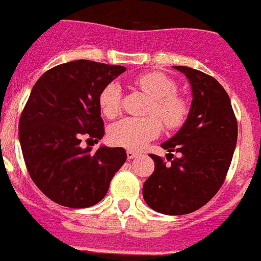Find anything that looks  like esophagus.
<instances>
[{"label":"esophagus","instance_id":"34e87169","mask_svg":"<svg viewBox=\"0 0 261 261\" xmlns=\"http://www.w3.org/2000/svg\"><path fill=\"white\" fill-rule=\"evenodd\" d=\"M138 156V153L137 152H134V150H131V149H128V150H127V157H128V159H134V157H137Z\"/></svg>","mask_w":261,"mask_h":261}]
</instances>
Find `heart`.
I'll return each instance as SVG.
<instances>
[{
  "mask_svg": "<svg viewBox=\"0 0 261 261\" xmlns=\"http://www.w3.org/2000/svg\"><path fill=\"white\" fill-rule=\"evenodd\" d=\"M134 86L152 98L149 112L156 113L168 127H178L184 123L188 107L184 98L175 94L176 85L164 73L146 72L134 79ZM122 91L117 83H109L99 94V107L107 117H113L120 109ZM157 116L123 117L109 128V138L113 144L127 149H142L152 139L162 134L163 124Z\"/></svg>",
  "mask_w": 261,
  "mask_h": 261,
  "instance_id": "b5f03b06",
  "label": "heart"
}]
</instances>
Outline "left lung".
Here are the masks:
<instances>
[{
    "mask_svg": "<svg viewBox=\"0 0 261 261\" xmlns=\"http://www.w3.org/2000/svg\"><path fill=\"white\" fill-rule=\"evenodd\" d=\"M174 68L188 77L192 104L184 126L162 144L170 163L150 154L154 171L142 194L145 202L160 214L186 215L205 205L223 185L238 127L228 94L215 77L189 67Z\"/></svg>",
    "mask_w": 261,
    "mask_h": 261,
    "instance_id": "1",
    "label": "left lung"
}]
</instances>
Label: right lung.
<instances>
[{"label": "right lung", "instance_id": "obj_1", "mask_svg": "<svg viewBox=\"0 0 261 261\" xmlns=\"http://www.w3.org/2000/svg\"><path fill=\"white\" fill-rule=\"evenodd\" d=\"M126 71L90 60L49 69L34 85L19 122V141L34 184L51 201L68 208L95 205L124 164L123 148L101 145L94 153L81 137H104L99 94Z\"/></svg>", "mask_w": 261, "mask_h": 261}]
</instances>
